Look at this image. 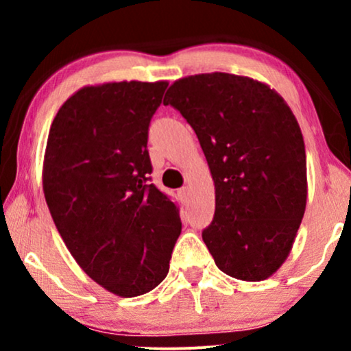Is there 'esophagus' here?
Here are the masks:
<instances>
[{"instance_id":"34e87169","label":"esophagus","mask_w":351,"mask_h":351,"mask_svg":"<svg viewBox=\"0 0 351 351\" xmlns=\"http://www.w3.org/2000/svg\"><path fill=\"white\" fill-rule=\"evenodd\" d=\"M178 193H180V196H181V198H183V199H186V198H188V195H189V189H188V188H181Z\"/></svg>"}]
</instances>
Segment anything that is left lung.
I'll list each match as a JSON object with an SVG mask.
<instances>
[{
  "instance_id": "obj_1",
  "label": "left lung",
  "mask_w": 351,
  "mask_h": 351,
  "mask_svg": "<svg viewBox=\"0 0 351 351\" xmlns=\"http://www.w3.org/2000/svg\"><path fill=\"white\" fill-rule=\"evenodd\" d=\"M163 104L193 127L215 181L203 241L216 265L239 280L269 279L307 204L304 136L291 107L267 84L226 72L175 80Z\"/></svg>"
}]
</instances>
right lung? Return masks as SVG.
<instances>
[{
    "mask_svg": "<svg viewBox=\"0 0 351 351\" xmlns=\"http://www.w3.org/2000/svg\"><path fill=\"white\" fill-rule=\"evenodd\" d=\"M167 80H122L72 94L51 123L43 189L75 263L119 297L167 277L181 232L176 204L148 183V125Z\"/></svg>",
    "mask_w": 351,
    "mask_h": 351,
    "instance_id": "obj_1",
    "label": "right lung"
}]
</instances>
